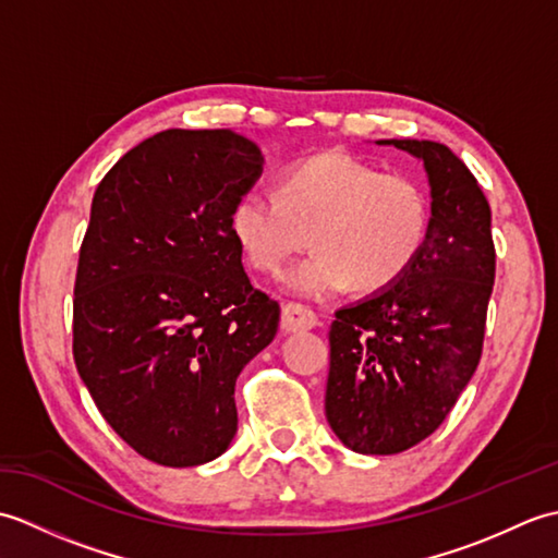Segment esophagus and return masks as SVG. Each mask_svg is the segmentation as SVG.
I'll list each match as a JSON object with an SVG mask.
<instances>
[{
    "instance_id": "esophagus-1",
    "label": "esophagus",
    "mask_w": 558,
    "mask_h": 558,
    "mask_svg": "<svg viewBox=\"0 0 558 558\" xmlns=\"http://www.w3.org/2000/svg\"><path fill=\"white\" fill-rule=\"evenodd\" d=\"M318 324L316 314L304 304H286L282 306V318H280V328L282 333H300V330H310Z\"/></svg>"
}]
</instances>
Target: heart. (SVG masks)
Listing matches in <instances>:
<instances>
[{
    "label": "heart",
    "instance_id": "obj_1",
    "mask_svg": "<svg viewBox=\"0 0 558 558\" xmlns=\"http://www.w3.org/2000/svg\"><path fill=\"white\" fill-rule=\"evenodd\" d=\"M432 230L420 180L381 172L342 153H318L282 168L276 194L246 189L230 208V232L248 266L276 276L304 248L316 252L286 276L306 300L348 290L381 292L417 264Z\"/></svg>",
    "mask_w": 558,
    "mask_h": 558
}]
</instances>
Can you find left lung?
<instances>
[{"label":"left lung","mask_w":558,"mask_h":558,"mask_svg":"<svg viewBox=\"0 0 558 558\" xmlns=\"http://www.w3.org/2000/svg\"><path fill=\"white\" fill-rule=\"evenodd\" d=\"M424 162L432 230L405 278L336 312L326 417L354 453L393 456L438 429L475 374L496 252L489 201L436 141L390 138Z\"/></svg>","instance_id":"obj_1"}]
</instances>
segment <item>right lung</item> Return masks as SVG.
<instances>
[{"label":"right lung","mask_w":558,"mask_h":558,"mask_svg":"<svg viewBox=\"0 0 558 558\" xmlns=\"http://www.w3.org/2000/svg\"><path fill=\"white\" fill-rule=\"evenodd\" d=\"M264 172L230 129H168L102 177L74 286V360L100 414L138 456L194 468L236 434L234 384L278 333L230 208Z\"/></svg>","instance_id":"obj_1"}]
</instances>
